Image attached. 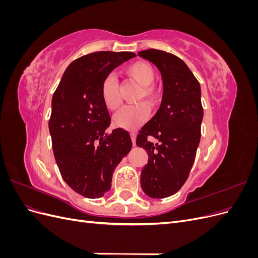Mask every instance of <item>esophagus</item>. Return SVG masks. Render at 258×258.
<instances>
[{"label": "esophagus", "mask_w": 258, "mask_h": 258, "mask_svg": "<svg viewBox=\"0 0 258 258\" xmlns=\"http://www.w3.org/2000/svg\"><path fill=\"white\" fill-rule=\"evenodd\" d=\"M136 134H135V132H131V134H130V138H131V141H132V144H136Z\"/></svg>", "instance_id": "obj_1"}]
</instances>
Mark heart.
I'll return each instance as SVG.
<instances>
[{
	"instance_id": "heart-1",
	"label": "heart",
	"mask_w": 258,
	"mask_h": 258,
	"mask_svg": "<svg viewBox=\"0 0 258 258\" xmlns=\"http://www.w3.org/2000/svg\"><path fill=\"white\" fill-rule=\"evenodd\" d=\"M124 74L132 82L140 85L136 102H144L148 106L157 105L160 99L158 88L153 84L156 79V71L150 62L138 60L132 62L123 70ZM101 99L108 111H115L121 104L119 86L115 76L107 75L101 85ZM150 114L148 107L143 103L122 107L113 117V124L117 128L134 130L142 124Z\"/></svg>"
}]
</instances>
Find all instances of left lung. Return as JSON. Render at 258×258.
I'll use <instances>...</instances> for the list:
<instances>
[{
    "label": "left lung",
    "mask_w": 258,
    "mask_h": 258,
    "mask_svg": "<svg viewBox=\"0 0 258 258\" xmlns=\"http://www.w3.org/2000/svg\"><path fill=\"white\" fill-rule=\"evenodd\" d=\"M160 71L163 93L158 112L142 127L137 145L148 155L141 171V187L151 198H166L184 185L196 157L204 108L200 84L185 62L158 49L138 52ZM158 139L152 144L147 138Z\"/></svg>",
    "instance_id": "1"
}]
</instances>
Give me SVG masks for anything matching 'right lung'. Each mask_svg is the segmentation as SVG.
Wrapping results in <instances>:
<instances>
[{
  "label": "right lung",
  "mask_w": 258,
  "mask_h": 258,
  "mask_svg": "<svg viewBox=\"0 0 258 258\" xmlns=\"http://www.w3.org/2000/svg\"><path fill=\"white\" fill-rule=\"evenodd\" d=\"M134 52L97 51L74 60L54 91L48 122L54 159L63 181L86 198L110 190L115 168L132 146L123 129L106 134L111 117L101 85Z\"/></svg>",
  "instance_id": "1"
}]
</instances>
